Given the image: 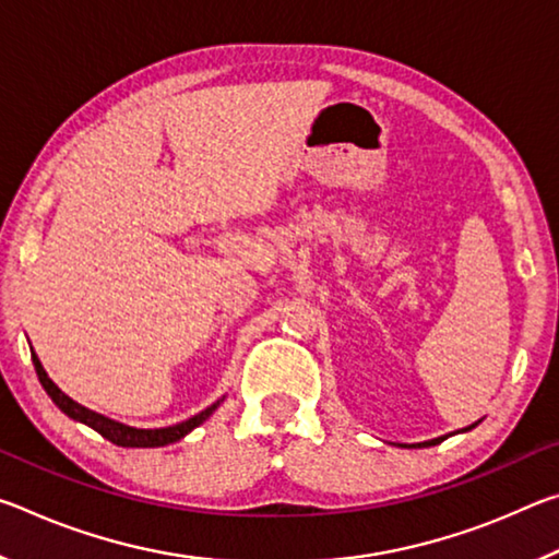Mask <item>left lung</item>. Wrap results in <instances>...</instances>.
I'll list each match as a JSON object with an SVG mask.
<instances>
[{"instance_id": "8db88e82", "label": "left lung", "mask_w": 559, "mask_h": 559, "mask_svg": "<svg viewBox=\"0 0 559 559\" xmlns=\"http://www.w3.org/2000/svg\"><path fill=\"white\" fill-rule=\"evenodd\" d=\"M476 427H478V421L471 424V427H466V429H461L459 433H466V431L476 429ZM443 439H449V433H447V437H439V439H429V441H421V443H412V447H404V449H427V447H437V443H441Z\"/></svg>"}]
</instances>
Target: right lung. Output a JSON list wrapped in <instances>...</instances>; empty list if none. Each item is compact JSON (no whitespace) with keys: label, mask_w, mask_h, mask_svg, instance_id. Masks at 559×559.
Masks as SVG:
<instances>
[{"label":"right lung","mask_w":559,"mask_h":559,"mask_svg":"<svg viewBox=\"0 0 559 559\" xmlns=\"http://www.w3.org/2000/svg\"><path fill=\"white\" fill-rule=\"evenodd\" d=\"M32 362L36 367V374H39V382L46 390V394L51 396V402L59 406V409L71 416L73 421H81L86 424V427H91L93 431H98L103 439H108L116 443V447H122V449H157V447H167V443H175L179 439H185L189 431H194L200 424H204L210 416L216 412V406H219L224 402L216 400L212 406H206L204 412L194 414L192 419L187 421H179V424H173V427H163V429H138V427H128V424H120L116 419H108V416H103L98 412L88 409V406H83L79 402H73L69 394H63L59 386L53 384V380L49 374H46L41 359L36 357V353L32 349Z\"/></svg>","instance_id":"1"}]
</instances>
